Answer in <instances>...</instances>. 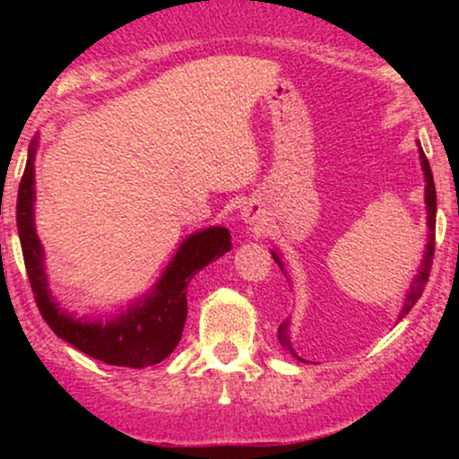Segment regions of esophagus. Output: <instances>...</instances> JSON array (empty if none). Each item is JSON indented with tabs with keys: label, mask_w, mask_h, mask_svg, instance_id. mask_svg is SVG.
<instances>
[{
	"label": "esophagus",
	"mask_w": 459,
	"mask_h": 459,
	"mask_svg": "<svg viewBox=\"0 0 459 459\" xmlns=\"http://www.w3.org/2000/svg\"><path fill=\"white\" fill-rule=\"evenodd\" d=\"M241 220H244L246 224H255L259 226L263 222V212L261 207L256 203H247L244 207V212H241Z\"/></svg>",
	"instance_id": "1"
}]
</instances>
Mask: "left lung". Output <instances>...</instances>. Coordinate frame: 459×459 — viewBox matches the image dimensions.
I'll use <instances>...</instances> for the list:
<instances>
[{"mask_svg": "<svg viewBox=\"0 0 459 459\" xmlns=\"http://www.w3.org/2000/svg\"><path fill=\"white\" fill-rule=\"evenodd\" d=\"M420 166H423V172H425V203H428V226H429V241H428V252H425L423 256V263H420V270H419V276L414 278L412 287H410L408 296H405V302H403V308H402V317L410 313V308L414 307L416 302H419V298L423 296V289L425 284L429 281V272H431V263H434V247H436V186H434V175H431V168H429V161L428 157H425L423 149H420ZM273 261L278 263V267L282 270V261L281 256L276 255V252H272ZM284 273V270H282ZM289 321H282L281 328H278V341H281L284 350H289V354H293L298 358V360H302L296 351H293L291 347V341H289ZM304 362V360H302Z\"/></svg>", "mask_w": 459, "mask_h": 459, "instance_id": "obj_1", "label": "left lung"}]
</instances>
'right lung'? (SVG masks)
I'll return each instance as SVG.
<instances>
[{"label":"right lung","instance_id":"1","mask_svg":"<svg viewBox=\"0 0 459 459\" xmlns=\"http://www.w3.org/2000/svg\"><path fill=\"white\" fill-rule=\"evenodd\" d=\"M34 146L19 183L17 229L36 307L51 330L83 354L116 367H151L175 351L187 317V284L204 265L230 250V233L222 226L200 230L183 241L175 261L144 302L109 324H88L62 313L47 291L43 247L34 230Z\"/></svg>","mask_w":459,"mask_h":459}]
</instances>
